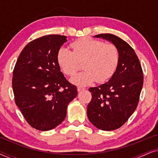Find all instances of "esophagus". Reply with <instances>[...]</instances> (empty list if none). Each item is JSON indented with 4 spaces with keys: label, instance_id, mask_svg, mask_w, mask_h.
Instances as JSON below:
<instances>
[{
    "label": "esophagus",
    "instance_id": "1",
    "mask_svg": "<svg viewBox=\"0 0 158 158\" xmlns=\"http://www.w3.org/2000/svg\"><path fill=\"white\" fill-rule=\"evenodd\" d=\"M85 90V88H83V87H77V91H81V90Z\"/></svg>",
    "mask_w": 158,
    "mask_h": 158
}]
</instances>
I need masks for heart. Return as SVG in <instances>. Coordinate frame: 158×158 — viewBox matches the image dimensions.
I'll use <instances>...</instances> for the list:
<instances>
[{
  "mask_svg": "<svg viewBox=\"0 0 158 158\" xmlns=\"http://www.w3.org/2000/svg\"><path fill=\"white\" fill-rule=\"evenodd\" d=\"M73 51L61 47L57 60L62 72L73 76L83 62L85 70L71 79L77 85H88L96 81L103 83L113 76L119 61V53L114 44H106L103 41L90 37L79 39L71 44Z\"/></svg>",
  "mask_w": 158,
  "mask_h": 158,
  "instance_id": "obj_1",
  "label": "heart"
}]
</instances>
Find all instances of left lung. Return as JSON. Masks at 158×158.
Listing matches in <instances>:
<instances>
[{
	"instance_id": "obj_1",
	"label": "left lung",
	"mask_w": 158,
	"mask_h": 158,
	"mask_svg": "<svg viewBox=\"0 0 158 158\" xmlns=\"http://www.w3.org/2000/svg\"><path fill=\"white\" fill-rule=\"evenodd\" d=\"M95 36L113 43L119 53V61L107 83L89 88L92 99L87 115L98 129L112 131L124 124L137 109L143 86V72L139 58L128 43L111 34Z\"/></svg>"
}]
</instances>
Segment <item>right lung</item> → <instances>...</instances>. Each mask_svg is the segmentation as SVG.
I'll use <instances>...</instances> for the list:
<instances>
[{"label": "right lung", "mask_w": 158, "mask_h": 158, "mask_svg": "<svg viewBox=\"0 0 158 158\" xmlns=\"http://www.w3.org/2000/svg\"><path fill=\"white\" fill-rule=\"evenodd\" d=\"M67 36H43L25 46L13 72L15 103L30 126L40 131L55 128L66 116L68 103L77 95L57 60Z\"/></svg>", "instance_id": "1"}]
</instances>
